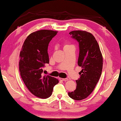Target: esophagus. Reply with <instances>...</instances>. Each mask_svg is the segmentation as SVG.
Instances as JSON below:
<instances>
[{
  "mask_svg": "<svg viewBox=\"0 0 121 121\" xmlns=\"http://www.w3.org/2000/svg\"><path fill=\"white\" fill-rule=\"evenodd\" d=\"M59 79H60V80H61V81H64V82H66V81H68V80H69V79H68V78H59Z\"/></svg>",
  "mask_w": 121,
  "mask_h": 121,
  "instance_id": "34e87169",
  "label": "esophagus"
}]
</instances>
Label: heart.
<instances>
[{
	"instance_id": "heart-1",
	"label": "heart",
	"mask_w": 121,
	"mask_h": 121,
	"mask_svg": "<svg viewBox=\"0 0 121 121\" xmlns=\"http://www.w3.org/2000/svg\"><path fill=\"white\" fill-rule=\"evenodd\" d=\"M70 46H72V45H69V44H65V45H64V49H65V48H68V47H70Z\"/></svg>"
}]
</instances>
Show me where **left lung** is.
<instances>
[{"label": "left lung", "instance_id": "8db88e82", "mask_svg": "<svg viewBox=\"0 0 121 121\" xmlns=\"http://www.w3.org/2000/svg\"><path fill=\"white\" fill-rule=\"evenodd\" d=\"M79 43L78 66L82 67L80 77L76 80L77 87L69 92L71 98L84 99L93 92L99 80L103 69V56L99 45L92 34L84 30H73L69 33Z\"/></svg>", "mask_w": 121, "mask_h": 121}]
</instances>
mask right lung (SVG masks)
Returning a JSON list of instances; mask_svg holds the SVG:
<instances>
[{
  "instance_id": "right-lung-1",
  "label": "right lung",
  "mask_w": 121,
  "mask_h": 121,
  "mask_svg": "<svg viewBox=\"0 0 121 121\" xmlns=\"http://www.w3.org/2000/svg\"><path fill=\"white\" fill-rule=\"evenodd\" d=\"M57 31L42 30L30 33L23 44L20 54L19 70L25 84L32 94L47 99L52 94L58 79L50 76H42L43 68L49 64L48 48Z\"/></svg>"
}]
</instances>
